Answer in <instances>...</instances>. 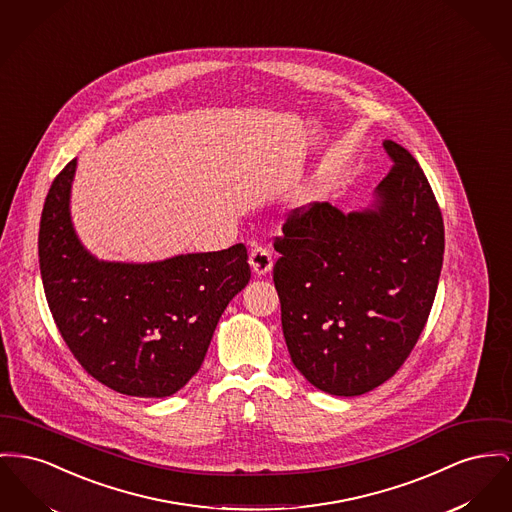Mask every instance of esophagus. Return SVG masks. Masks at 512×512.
<instances>
[{"mask_svg": "<svg viewBox=\"0 0 512 512\" xmlns=\"http://www.w3.org/2000/svg\"><path fill=\"white\" fill-rule=\"evenodd\" d=\"M249 265L255 274H267L272 269V253L263 247V245H255L249 253Z\"/></svg>", "mask_w": 512, "mask_h": 512, "instance_id": "obj_1", "label": "esophagus"}]
</instances>
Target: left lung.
<instances>
[{
    "label": "left lung",
    "mask_w": 512,
    "mask_h": 512,
    "mask_svg": "<svg viewBox=\"0 0 512 512\" xmlns=\"http://www.w3.org/2000/svg\"><path fill=\"white\" fill-rule=\"evenodd\" d=\"M394 166L373 209L329 203L290 212L272 280L290 358L319 391H373L414 350L435 300L445 226L418 160L383 143Z\"/></svg>",
    "instance_id": "left-lung-1"
}]
</instances>
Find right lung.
I'll return each instance as SVG.
<instances>
[{"label": "right lung", "instance_id": "add662e5", "mask_svg": "<svg viewBox=\"0 0 512 512\" xmlns=\"http://www.w3.org/2000/svg\"><path fill=\"white\" fill-rule=\"evenodd\" d=\"M71 160L40 218V274L56 327L81 367L112 391L162 398L201 369L230 300L251 278L247 249L187 253L158 263H106L75 236Z\"/></svg>", "mask_w": 512, "mask_h": 512}]
</instances>
